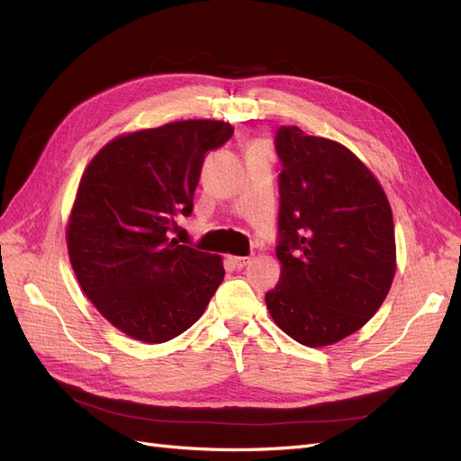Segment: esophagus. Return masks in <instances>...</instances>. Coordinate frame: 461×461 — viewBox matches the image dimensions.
<instances>
[{
	"mask_svg": "<svg viewBox=\"0 0 461 461\" xmlns=\"http://www.w3.org/2000/svg\"><path fill=\"white\" fill-rule=\"evenodd\" d=\"M229 261H230V265L232 267H236V269H244L246 265L252 261V258L249 256H240V258H236V256H229Z\"/></svg>",
	"mask_w": 461,
	"mask_h": 461,
	"instance_id": "esophagus-1",
	"label": "esophagus"
}]
</instances>
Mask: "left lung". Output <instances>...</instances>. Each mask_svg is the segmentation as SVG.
I'll return each instance as SVG.
<instances>
[{
    "label": "left lung",
    "instance_id": "8db88e82",
    "mask_svg": "<svg viewBox=\"0 0 461 461\" xmlns=\"http://www.w3.org/2000/svg\"><path fill=\"white\" fill-rule=\"evenodd\" d=\"M276 258L265 294L275 323L303 346H327L364 327L396 271L394 221L381 185L354 153L298 127H278Z\"/></svg>",
    "mask_w": 461,
    "mask_h": 461
}]
</instances>
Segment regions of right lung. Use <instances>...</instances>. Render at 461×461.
Returning a JSON list of instances; mask_svg holds the SVG:
<instances>
[{"mask_svg":"<svg viewBox=\"0 0 461 461\" xmlns=\"http://www.w3.org/2000/svg\"><path fill=\"white\" fill-rule=\"evenodd\" d=\"M234 129L178 121L111 140L80 178L67 229L68 258L88 300L111 325L148 344L202 317L222 283L219 256L180 246L175 217H190L202 165Z\"/></svg>","mask_w":461,"mask_h":461,"instance_id":"add662e5","label":"right lung"}]
</instances>
